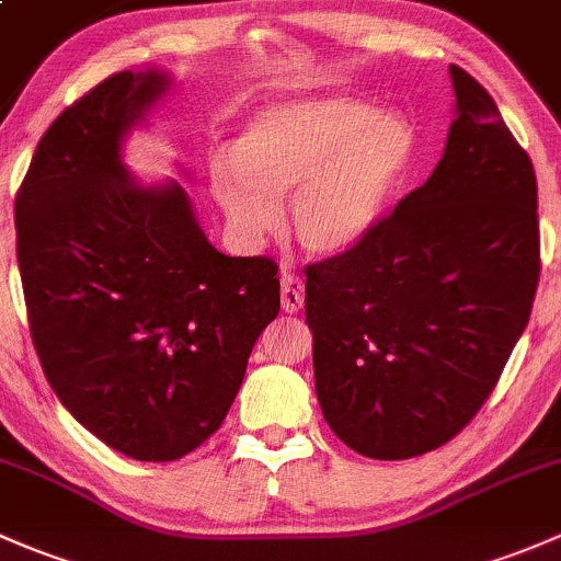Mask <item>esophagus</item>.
Segmentation results:
<instances>
[{"instance_id":"esophagus-1","label":"esophagus","mask_w":561,"mask_h":561,"mask_svg":"<svg viewBox=\"0 0 561 561\" xmlns=\"http://www.w3.org/2000/svg\"><path fill=\"white\" fill-rule=\"evenodd\" d=\"M305 302V283L291 273H280V305L286 313H297Z\"/></svg>"}]
</instances>
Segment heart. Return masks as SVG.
I'll return each mask as SVG.
<instances>
[{
  "mask_svg": "<svg viewBox=\"0 0 561 561\" xmlns=\"http://www.w3.org/2000/svg\"><path fill=\"white\" fill-rule=\"evenodd\" d=\"M210 164V192L232 232L259 242L280 227L288 199L294 238L313 256H343L383 221L415 156V131L397 110L359 96L308 91L259 110Z\"/></svg>",
  "mask_w": 561,
  "mask_h": 561,
  "instance_id": "heart-1",
  "label": "heart"
}]
</instances>
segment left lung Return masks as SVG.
Instances as JSON below:
<instances>
[{"mask_svg":"<svg viewBox=\"0 0 561 561\" xmlns=\"http://www.w3.org/2000/svg\"><path fill=\"white\" fill-rule=\"evenodd\" d=\"M443 159L365 242L305 270L316 397L369 459L435 451L500 380L540 275L533 161L476 78L451 65Z\"/></svg>","mask_w":561,"mask_h":561,"instance_id":"1","label":"left lung"}]
</instances>
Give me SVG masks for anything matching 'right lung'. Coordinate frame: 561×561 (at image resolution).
I'll list each match as a JSON object with an SVG mask.
<instances>
[{
	"label": "right lung",
	"instance_id": "1",
	"mask_svg": "<svg viewBox=\"0 0 561 561\" xmlns=\"http://www.w3.org/2000/svg\"><path fill=\"white\" fill-rule=\"evenodd\" d=\"M172 83L167 69H126L94 85L48 126L15 196L45 378L91 435L137 461L181 459L221 426L280 310L275 262L224 256L181 183L126 170V137Z\"/></svg>",
	"mask_w": 561,
	"mask_h": 561
}]
</instances>
